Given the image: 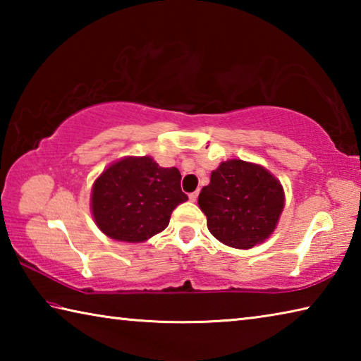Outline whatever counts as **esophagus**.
<instances>
[{
	"label": "esophagus",
	"mask_w": 361,
	"mask_h": 361,
	"mask_svg": "<svg viewBox=\"0 0 361 361\" xmlns=\"http://www.w3.org/2000/svg\"><path fill=\"white\" fill-rule=\"evenodd\" d=\"M197 197H199V191H194V192L189 194V200H191V202H195V200H197Z\"/></svg>",
	"instance_id": "obj_1"
}]
</instances>
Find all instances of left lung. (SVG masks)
<instances>
[{
	"instance_id": "obj_1",
	"label": "left lung",
	"mask_w": 361,
	"mask_h": 361,
	"mask_svg": "<svg viewBox=\"0 0 361 361\" xmlns=\"http://www.w3.org/2000/svg\"><path fill=\"white\" fill-rule=\"evenodd\" d=\"M197 202L207 228L219 242L247 250L276 229L285 195L279 180L264 167L231 159L213 170Z\"/></svg>"
}]
</instances>
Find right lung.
<instances>
[{"instance_id":"obj_1","label":"right lung","mask_w":361,"mask_h":361,"mask_svg":"<svg viewBox=\"0 0 361 361\" xmlns=\"http://www.w3.org/2000/svg\"><path fill=\"white\" fill-rule=\"evenodd\" d=\"M178 169H164L152 157H126L95 180L92 215L102 232L121 242L148 240L169 226L188 195Z\"/></svg>"}]
</instances>
